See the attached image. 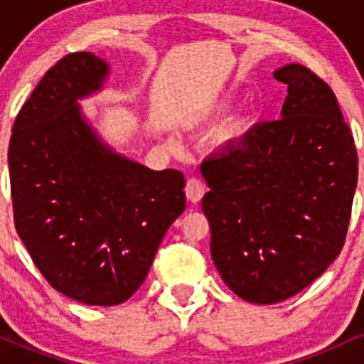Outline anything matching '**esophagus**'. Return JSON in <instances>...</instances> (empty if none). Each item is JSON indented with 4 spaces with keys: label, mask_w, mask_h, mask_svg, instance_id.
Returning <instances> with one entry per match:
<instances>
[{
    "label": "esophagus",
    "mask_w": 364,
    "mask_h": 364,
    "mask_svg": "<svg viewBox=\"0 0 364 364\" xmlns=\"http://www.w3.org/2000/svg\"><path fill=\"white\" fill-rule=\"evenodd\" d=\"M185 193H186V198L190 200V202H193V203L200 202L203 193H205V186H203L202 179H198L195 176L188 178L186 186H185Z\"/></svg>",
    "instance_id": "esophagus-1"
}]
</instances>
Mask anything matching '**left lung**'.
Segmentation results:
<instances>
[{
	"mask_svg": "<svg viewBox=\"0 0 364 364\" xmlns=\"http://www.w3.org/2000/svg\"><path fill=\"white\" fill-rule=\"evenodd\" d=\"M282 118L263 121L203 161L202 210L220 277L245 301L298 294L339 257L358 183V152L336 94L292 63Z\"/></svg>",
	"mask_w": 364,
	"mask_h": 364,
	"instance_id": "1",
	"label": "left lung"
}]
</instances>
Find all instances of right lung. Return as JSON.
<instances>
[{
    "instance_id": "add662e5",
    "label": "right lung",
    "mask_w": 364,
    "mask_h": 364,
    "mask_svg": "<svg viewBox=\"0 0 364 364\" xmlns=\"http://www.w3.org/2000/svg\"><path fill=\"white\" fill-rule=\"evenodd\" d=\"M107 65L72 53L46 72L16 114L8 147L16 232L56 291L90 306L127 301L185 210L181 171H150L104 147L77 99Z\"/></svg>"
}]
</instances>
